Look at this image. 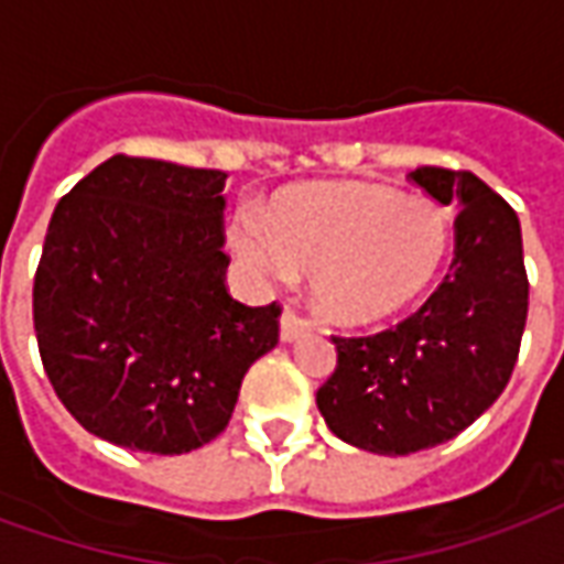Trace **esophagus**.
<instances>
[{
  "mask_svg": "<svg viewBox=\"0 0 564 564\" xmlns=\"http://www.w3.org/2000/svg\"><path fill=\"white\" fill-rule=\"evenodd\" d=\"M307 332H311V323H307V319H302L299 314H295V311H290V307H286L281 317V341L293 344V341H299L302 335H307Z\"/></svg>",
  "mask_w": 564,
  "mask_h": 564,
  "instance_id": "34e87169",
  "label": "esophagus"
}]
</instances>
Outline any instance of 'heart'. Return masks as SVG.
I'll return each mask as SVG.
<instances>
[{
    "label": "heart",
    "instance_id": "obj_1",
    "mask_svg": "<svg viewBox=\"0 0 564 564\" xmlns=\"http://www.w3.org/2000/svg\"><path fill=\"white\" fill-rule=\"evenodd\" d=\"M259 283L311 274V299L338 326H375L423 299L453 253V217L425 196L366 181L305 184L269 217L245 210L229 232Z\"/></svg>",
    "mask_w": 564,
    "mask_h": 564
}]
</instances>
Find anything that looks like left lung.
Masks as SVG:
<instances>
[{
    "label": "left lung",
    "instance_id": "left-lung-1",
    "mask_svg": "<svg viewBox=\"0 0 564 564\" xmlns=\"http://www.w3.org/2000/svg\"><path fill=\"white\" fill-rule=\"evenodd\" d=\"M416 186L456 205V257L416 314L368 338H332L338 366L317 390L335 435L368 453L435 447L508 387L529 314L520 220L471 172L423 165Z\"/></svg>",
    "mask_w": 564,
    "mask_h": 564
}]
</instances>
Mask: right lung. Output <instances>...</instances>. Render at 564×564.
I'll return each mask as SVG.
<instances>
[{
  "label": "right lung",
  "instance_id": "right-lung-1",
  "mask_svg": "<svg viewBox=\"0 0 564 564\" xmlns=\"http://www.w3.org/2000/svg\"><path fill=\"white\" fill-rule=\"evenodd\" d=\"M226 172L111 156L59 198L32 323L59 402L87 432L189 453L229 425L281 307L226 293Z\"/></svg>",
  "mask_w": 564,
  "mask_h": 564
}]
</instances>
